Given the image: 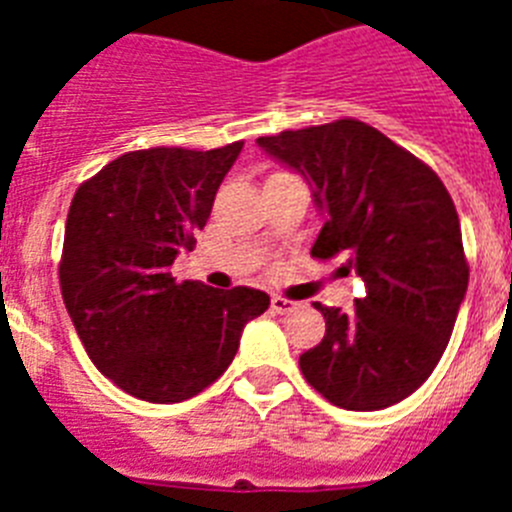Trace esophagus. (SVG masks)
<instances>
[{"instance_id":"34e87169","label":"esophagus","mask_w":512,"mask_h":512,"mask_svg":"<svg viewBox=\"0 0 512 512\" xmlns=\"http://www.w3.org/2000/svg\"><path fill=\"white\" fill-rule=\"evenodd\" d=\"M297 307H300V302H292L282 295L271 297V310L274 312H292V310H297Z\"/></svg>"}]
</instances>
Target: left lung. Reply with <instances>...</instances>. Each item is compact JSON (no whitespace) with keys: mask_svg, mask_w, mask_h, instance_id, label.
Instances as JSON below:
<instances>
[{"mask_svg":"<svg viewBox=\"0 0 512 512\" xmlns=\"http://www.w3.org/2000/svg\"><path fill=\"white\" fill-rule=\"evenodd\" d=\"M307 179L325 223L312 256H346L364 279L348 312L323 307L325 336L300 356L307 384L346 410H382L431 377L469 284L459 215L431 166L359 120L256 140Z\"/></svg>","mask_w":512,"mask_h":512,"instance_id":"1","label":"left lung"}]
</instances>
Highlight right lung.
<instances>
[{"label": "right lung", "mask_w": 512, "mask_h": 512, "mask_svg": "<svg viewBox=\"0 0 512 512\" xmlns=\"http://www.w3.org/2000/svg\"><path fill=\"white\" fill-rule=\"evenodd\" d=\"M243 140L212 151L146 148L115 158L76 189L58 266L61 295L99 372L146 402H182L233 361L261 289L176 282Z\"/></svg>", "instance_id": "obj_1"}]
</instances>
